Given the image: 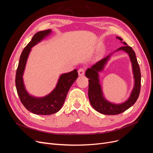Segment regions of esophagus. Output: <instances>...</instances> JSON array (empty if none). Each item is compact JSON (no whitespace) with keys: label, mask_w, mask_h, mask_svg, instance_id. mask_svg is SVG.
Listing matches in <instances>:
<instances>
[{"label":"esophagus","mask_w":153,"mask_h":153,"mask_svg":"<svg viewBox=\"0 0 153 153\" xmlns=\"http://www.w3.org/2000/svg\"><path fill=\"white\" fill-rule=\"evenodd\" d=\"M85 68H80L79 69H78V75H79L80 76H82L84 75L85 73Z\"/></svg>","instance_id":"34e87169"}]
</instances>
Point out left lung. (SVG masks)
I'll list each match as a JSON object with an SVG mask.
<instances>
[{
    "label": "left lung",
    "mask_w": 153,
    "mask_h": 153,
    "mask_svg": "<svg viewBox=\"0 0 153 153\" xmlns=\"http://www.w3.org/2000/svg\"><path fill=\"white\" fill-rule=\"evenodd\" d=\"M117 38L120 41L123 40L119 37H117ZM123 43L125 45L120 47L116 51L124 50L128 53L132 63L134 78H135L134 88L130 97L126 101L121 104L115 105L108 102L103 96L102 91H101V85L99 83L98 72L103 70L105 64L109 59L110 55L101 59V61L94 64L91 68L87 69L85 72V76L89 79L88 96H89L91 105L96 111L101 114L105 115H117L121 114L135 104L140 94L141 73L136 55L131 47L128 46L125 42H123Z\"/></svg>",
    "instance_id": "obj_1"
}]
</instances>
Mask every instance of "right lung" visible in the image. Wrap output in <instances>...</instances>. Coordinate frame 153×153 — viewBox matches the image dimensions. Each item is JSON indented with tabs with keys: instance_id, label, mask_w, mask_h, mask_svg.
I'll return each instance as SVG.
<instances>
[{
	"instance_id": "1",
	"label": "right lung",
	"mask_w": 153,
	"mask_h": 153,
	"mask_svg": "<svg viewBox=\"0 0 153 153\" xmlns=\"http://www.w3.org/2000/svg\"><path fill=\"white\" fill-rule=\"evenodd\" d=\"M51 30L50 29L39 31L32 37L29 43L22 51L16 73V87L21 102L27 110L37 115H51L59 111L66 100L69 89L78 75L76 69L63 74L60 76L55 89L44 98H34L27 93L22 78L27 57L31 48L42 40L45 36H48Z\"/></svg>"
}]
</instances>
